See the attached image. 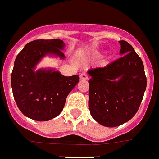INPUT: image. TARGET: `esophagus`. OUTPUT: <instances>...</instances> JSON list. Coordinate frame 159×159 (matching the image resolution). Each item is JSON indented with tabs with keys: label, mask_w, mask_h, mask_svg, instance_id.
<instances>
[{
	"label": "esophagus",
	"mask_w": 159,
	"mask_h": 159,
	"mask_svg": "<svg viewBox=\"0 0 159 159\" xmlns=\"http://www.w3.org/2000/svg\"><path fill=\"white\" fill-rule=\"evenodd\" d=\"M89 79V75L88 74L85 72H83L80 74V80H86Z\"/></svg>",
	"instance_id": "34e87169"
}]
</instances>
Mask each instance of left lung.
<instances>
[{
    "label": "left lung",
    "mask_w": 159,
    "mask_h": 159,
    "mask_svg": "<svg viewBox=\"0 0 159 159\" xmlns=\"http://www.w3.org/2000/svg\"><path fill=\"white\" fill-rule=\"evenodd\" d=\"M120 59L104 67L90 69L89 107L93 118L106 127H116L138 112L146 88L142 59L126 41H119Z\"/></svg>",
    "instance_id": "1"
}]
</instances>
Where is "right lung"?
<instances>
[{"instance_id": "obj_1", "label": "right lung", "mask_w": 159, "mask_h": 159, "mask_svg": "<svg viewBox=\"0 0 159 159\" xmlns=\"http://www.w3.org/2000/svg\"><path fill=\"white\" fill-rule=\"evenodd\" d=\"M63 40L38 39L27 43L16 57L11 75L14 100L23 114L39 121L56 117L63 109L66 96L80 80V76H64L58 70L35 66L47 55L64 59Z\"/></svg>"}]
</instances>
